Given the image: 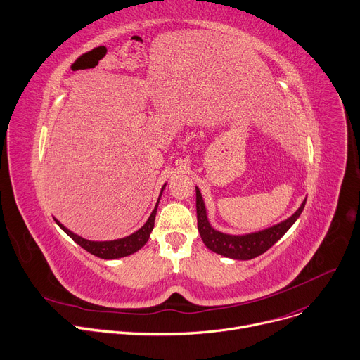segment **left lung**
Instances as JSON below:
<instances>
[{"instance_id":"8db88e82","label":"left lung","mask_w":360,"mask_h":360,"mask_svg":"<svg viewBox=\"0 0 360 360\" xmlns=\"http://www.w3.org/2000/svg\"><path fill=\"white\" fill-rule=\"evenodd\" d=\"M195 193H197L198 231L201 234L204 245L211 252H215L221 256L236 259V260H249V259L257 257L259 255L265 253L269 248H272L298 220L307 202V198H305L292 215H290L288 219H285L278 224H274L271 227H266L259 231H252L245 234H230V233L215 230L210 224L205 202L198 186H195Z\"/></svg>"}]
</instances>
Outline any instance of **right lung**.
<instances>
[{
  "instance_id": "right-lung-1",
  "label": "right lung",
  "mask_w": 360,
  "mask_h": 360,
  "mask_svg": "<svg viewBox=\"0 0 360 360\" xmlns=\"http://www.w3.org/2000/svg\"><path fill=\"white\" fill-rule=\"evenodd\" d=\"M166 184L162 186L160 194L158 198V202L155 205V210L152 211V214L149 215L148 221L143 224L137 231H134L130 236H126L123 238H117V240H107V242H95V240H88V238H84L82 236L70 231L69 229H66L59 220L55 219L56 224L74 240L75 243H78L82 249H85L86 252H89L91 255L101 257V259H118V257H124V256H130L133 253H136L137 250H140L143 246H145L149 240L150 233L155 227V217H156V210L162 197V193L165 189Z\"/></svg>"
}]
</instances>
